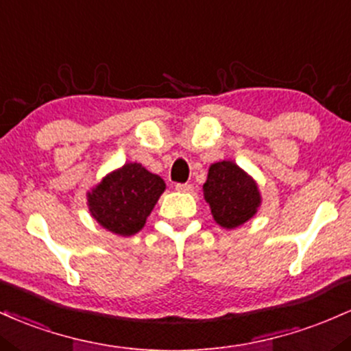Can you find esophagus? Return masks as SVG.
Wrapping results in <instances>:
<instances>
[{
	"label": "esophagus",
	"mask_w": 351,
	"mask_h": 351,
	"mask_svg": "<svg viewBox=\"0 0 351 351\" xmlns=\"http://www.w3.org/2000/svg\"><path fill=\"white\" fill-rule=\"evenodd\" d=\"M176 189L179 192H192L194 191V187H192V184H177Z\"/></svg>",
	"instance_id": "obj_1"
}]
</instances>
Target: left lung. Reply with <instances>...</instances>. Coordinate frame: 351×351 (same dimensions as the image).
Instances as JSON below:
<instances>
[{"instance_id":"1","label":"left lung","mask_w":351,"mask_h":351,"mask_svg":"<svg viewBox=\"0 0 351 351\" xmlns=\"http://www.w3.org/2000/svg\"><path fill=\"white\" fill-rule=\"evenodd\" d=\"M202 189L214 220L223 228L245 223L262 202L257 182L232 160L212 164Z\"/></svg>"}]
</instances>
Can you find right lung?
Masks as SVG:
<instances>
[{
    "instance_id": "1",
    "label": "right lung",
    "mask_w": 351,
    "mask_h": 351,
    "mask_svg": "<svg viewBox=\"0 0 351 351\" xmlns=\"http://www.w3.org/2000/svg\"><path fill=\"white\" fill-rule=\"evenodd\" d=\"M165 191V182L137 162L111 172L88 192V207L97 223L123 237L137 234Z\"/></svg>"
}]
</instances>
